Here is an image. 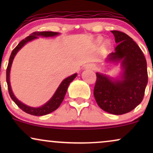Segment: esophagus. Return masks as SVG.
I'll return each mask as SVG.
<instances>
[{
	"label": "esophagus",
	"mask_w": 153,
	"mask_h": 153,
	"mask_svg": "<svg viewBox=\"0 0 153 153\" xmlns=\"http://www.w3.org/2000/svg\"><path fill=\"white\" fill-rule=\"evenodd\" d=\"M86 69H89V70H94L96 69V65L94 64H89L86 66Z\"/></svg>",
	"instance_id": "esophagus-1"
}]
</instances>
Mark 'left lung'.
I'll return each mask as SVG.
<instances>
[{
    "label": "left lung",
    "instance_id": "1",
    "mask_svg": "<svg viewBox=\"0 0 153 153\" xmlns=\"http://www.w3.org/2000/svg\"><path fill=\"white\" fill-rule=\"evenodd\" d=\"M117 46L106 59L108 63L120 62L118 78L96 73L94 95L100 108L115 115L128 113L143 101L147 86V71L145 56L136 42L125 33L111 31Z\"/></svg>",
    "mask_w": 153,
    "mask_h": 153
}]
</instances>
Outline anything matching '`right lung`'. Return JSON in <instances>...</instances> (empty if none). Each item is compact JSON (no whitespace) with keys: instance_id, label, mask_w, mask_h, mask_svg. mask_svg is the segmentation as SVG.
Masks as SVG:
<instances>
[{"instance_id":"1","label":"right lung","mask_w":153,"mask_h":153,"mask_svg":"<svg viewBox=\"0 0 153 153\" xmlns=\"http://www.w3.org/2000/svg\"><path fill=\"white\" fill-rule=\"evenodd\" d=\"M59 32H53V31H36V32L32 33V34L29 35V36L23 39L22 41H21L19 43V45L13 49V50L12 51L11 54H10L9 61H8V65L7 67L6 70V82L8 84V93L11 98V99L14 101L16 104L21 109L25 111L26 113L29 114L31 115L34 116H44L48 114L52 113V111H55L58 107L60 106L61 103L62 102L63 99H64L65 96L68 90V88L69 86L70 83L73 81L74 79L76 78L77 73L71 75V76L68 77L65 79L62 80L61 82V83L59 84V87L57 88V89L56 90L55 93H54L53 96H52V98L47 101V103H45V104L42 105V106L39 107H31L27 105L24 104V103H22V101H19V99H16V97L13 94V91H12L11 86H10V68H11L12 63H13V59H14L16 54H17V52H19L21 49L26 44H27L29 42L32 41V40L38 39L39 36H42V37H53V36H56L57 35H59Z\"/></svg>"}]
</instances>
